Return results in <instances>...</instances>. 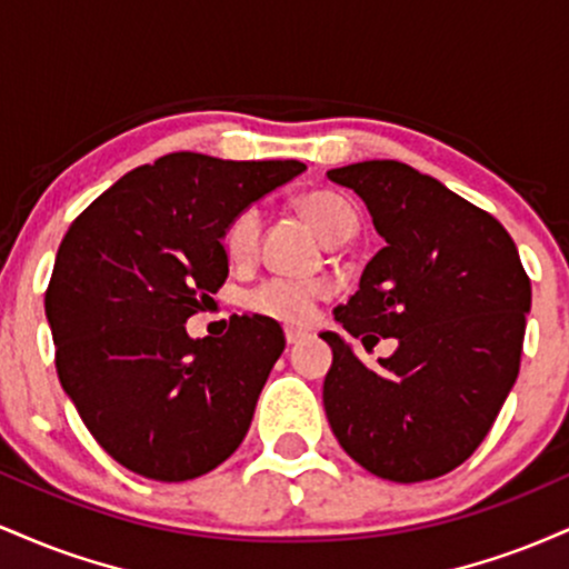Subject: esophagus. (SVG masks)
<instances>
[{
  "instance_id": "obj_1",
  "label": "esophagus",
  "mask_w": 569,
  "mask_h": 569,
  "mask_svg": "<svg viewBox=\"0 0 569 569\" xmlns=\"http://www.w3.org/2000/svg\"><path fill=\"white\" fill-rule=\"evenodd\" d=\"M307 335L305 331H299V329H286V342L289 345H297V342H302Z\"/></svg>"
}]
</instances>
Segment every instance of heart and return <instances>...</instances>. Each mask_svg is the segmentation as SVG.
I'll use <instances>...</instances> for the list:
<instances>
[{
    "mask_svg": "<svg viewBox=\"0 0 569 569\" xmlns=\"http://www.w3.org/2000/svg\"><path fill=\"white\" fill-rule=\"evenodd\" d=\"M297 208L326 243H339V240H348L356 232V208L342 194L331 192V189H312V192L297 200ZM259 234H262V213H259V208L251 206L234 213L224 230V251L230 262H251L259 251ZM329 283L318 278H267L257 289L246 293V307L257 312V316L272 318V321L302 326L310 321L318 302L329 297Z\"/></svg>",
    "mask_w": 569,
    "mask_h": 569,
    "instance_id": "1",
    "label": "heart"
}]
</instances>
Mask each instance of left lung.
<instances>
[{
  "mask_svg": "<svg viewBox=\"0 0 569 569\" xmlns=\"http://www.w3.org/2000/svg\"><path fill=\"white\" fill-rule=\"evenodd\" d=\"M367 202L385 246L337 321L363 348L396 337L371 371L337 335L323 407L358 466L388 481L455 471L492 428L519 375L532 289L511 234L441 181L396 160L329 171Z\"/></svg>",
  "mask_w": 569,
  "mask_h": 569,
  "instance_id": "left-lung-1",
  "label": "left lung"
}]
</instances>
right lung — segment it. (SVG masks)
Masks as SVG:
<instances>
[{
  "label": "right lung",
  "mask_w": 569,
  "mask_h": 569,
  "mask_svg": "<svg viewBox=\"0 0 569 569\" xmlns=\"http://www.w3.org/2000/svg\"><path fill=\"white\" fill-rule=\"evenodd\" d=\"M299 160L173 152L122 176L71 221L44 312L56 371L103 452L154 481H189L230 457L286 348L264 316L189 339L187 318L227 278L221 234Z\"/></svg>",
  "instance_id": "add662e5"
}]
</instances>
